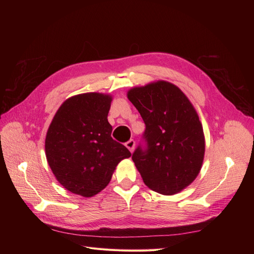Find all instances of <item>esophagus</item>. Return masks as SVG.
Instances as JSON below:
<instances>
[{"instance_id": "34e87169", "label": "esophagus", "mask_w": 254, "mask_h": 254, "mask_svg": "<svg viewBox=\"0 0 254 254\" xmlns=\"http://www.w3.org/2000/svg\"><path fill=\"white\" fill-rule=\"evenodd\" d=\"M125 146L126 147L130 150V151H133L134 150V146H135V142L133 141V140H129V141H127L126 143H125Z\"/></svg>"}]
</instances>
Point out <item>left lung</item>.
Returning a JSON list of instances; mask_svg holds the SVG:
<instances>
[{
  "label": "left lung",
  "mask_w": 254,
  "mask_h": 254,
  "mask_svg": "<svg viewBox=\"0 0 254 254\" xmlns=\"http://www.w3.org/2000/svg\"><path fill=\"white\" fill-rule=\"evenodd\" d=\"M145 123L143 141L132 160L144 183L174 195L193 182L204 157L203 129L195 108L175 84L164 80L128 91Z\"/></svg>",
  "instance_id": "1"
}]
</instances>
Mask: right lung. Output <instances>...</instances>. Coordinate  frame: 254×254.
Segmentation results:
<instances>
[{
	"mask_svg": "<svg viewBox=\"0 0 254 254\" xmlns=\"http://www.w3.org/2000/svg\"><path fill=\"white\" fill-rule=\"evenodd\" d=\"M112 97L75 95L60 106L45 137V155L58 182L71 193L91 197L107 187L115 167L131 156L111 136Z\"/></svg>",
	"mask_w": 254,
	"mask_h": 254,
	"instance_id": "right-lung-1",
	"label": "right lung"
}]
</instances>
